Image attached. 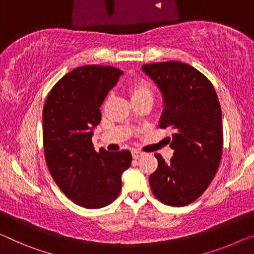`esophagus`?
Here are the masks:
<instances>
[{
	"instance_id": "1",
	"label": "esophagus",
	"mask_w": 254,
	"mask_h": 254,
	"mask_svg": "<svg viewBox=\"0 0 254 254\" xmlns=\"http://www.w3.org/2000/svg\"><path fill=\"white\" fill-rule=\"evenodd\" d=\"M143 154H144L143 152L137 151V150H134V151H131V155H132V158H134V159H139L140 157H142Z\"/></svg>"
}]
</instances>
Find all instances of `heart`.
Segmentation results:
<instances>
[{
  "mask_svg": "<svg viewBox=\"0 0 254 254\" xmlns=\"http://www.w3.org/2000/svg\"><path fill=\"white\" fill-rule=\"evenodd\" d=\"M128 93L131 97V101H137L140 99H145V97H150L152 99L153 96V92H152V87L149 84V81L145 79H134L128 84Z\"/></svg>",
  "mask_w": 254,
  "mask_h": 254,
  "instance_id": "obj_1",
  "label": "heart"
}]
</instances>
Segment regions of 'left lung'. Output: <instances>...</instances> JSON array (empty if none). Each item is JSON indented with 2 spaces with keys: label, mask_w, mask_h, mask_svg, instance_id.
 <instances>
[{
  "label": "left lung",
  "mask_w": 254,
  "mask_h": 254,
  "mask_svg": "<svg viewBox=\"0 0 254 254\" xmlns=\"http://www.w3.org/2000/svg\"><path fill=\"white\" fill-rule=\"evenodd\" d=\"M142 69L163 95L160 128L175 130L170 162L154 154L158 169L149 178L152 193L167 205L184 206L204 193L219 167L224 142L219 100L211 81L187 64L155 62Z\"/></svg>",
  "instance_id": "8db88e82"
}]
</instances>
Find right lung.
Returning <instances> with one entry per match:
<instances>
[{
	"mask_svg": "<svg viewBox=\"0 0 254 254\" xmlns=\"http://www.w3.org/2000/svg\"><path fill=\"white\" fill-rule=\"evenodd\" d=\"M123 71L87 64L71 70L51 89L43 108V146L51 176L76 204L99 209L122 190V174L131 163L128 150L96 152L93 128L100 108Z\"/></svg>",
	"mask_w": 254,
	"mask_h": 254,
	"instance_id": "add662e5",
	"label": "right lung"
}]
</instances>
